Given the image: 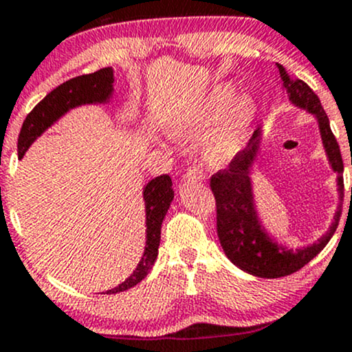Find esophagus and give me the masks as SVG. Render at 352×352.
<instances>
[{
  "mask_svg": "<svg viewBox=\"0 0 352 352\" xmlns=\"http://www.w3.org/2000/svg\"><path fill=\"white\" fill-rule=\"evenodd\" d=\"M190 180H205L204 172L197 167H190L184 175V182H190Z\"/></svg>",
  "mask_w": 352,
  "mask_h": 352,
  "instance_id": "34e87169",
  "label": "esophagus"
}]
</instances>
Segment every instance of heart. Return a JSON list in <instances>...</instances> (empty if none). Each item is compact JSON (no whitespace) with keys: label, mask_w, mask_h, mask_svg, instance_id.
<instances>
[{"label":"heart","mask_w":352,"mask_h":352,"mask_svg":"<svg viewBox=\"0 0 352 352\" xmlns=\"http://www.w3.org/2000/svg\"><path fill=\"white\" fill-rule=\"evenodd\" d=\"M256 119V102L250 94L236 98V86L220 82L195 107L172 117L167 132L172 139L195 140L210 129L212 134L204 144V159L208 165H227L243 151Z\"/></svg>","instance_id":"heart-1"}]
</instances>
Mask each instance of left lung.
I'll list each match as a JSON object with an SVG mask.
<instances>
[{
	"label": "left lung",
	"instance_id": "obj_1",
	"mask_svg": "<svg viewBox=\"0 0 352 352\" xmlns=\"http://www.w3.org/2000/svg\"><path fill=\"white\" fill-rule=\"evenodd\" d=\"M278 69L281 76V87L288 94L292 106L308 112L316 120L326 159L331 170L336 173L339 204L329 228L314 243L298 248L281 243L266 228L254 195L252 173L258 155L261 153L265 137L263 129L258 127L248 145L232 160L227 170L215 173L210 180V187L217 200V232L221 248L233 265L258 278H280L292 274L319 254L336 232L341 218V200L344 195V165L341 151L336 137L331 132L329 119L321 106V100L301 79H289L281 64H278Z\"/></svg>",
	"mask_w": 352,
	"mask_h": 352
}]
</instances>
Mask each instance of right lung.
<instances>
[{
  "instance_id": "right-lung-1",
  "label": "right lung",
  "mask_w": 352,
  "mask_h": 352,
  "mask_svg": "<svg viewBox=\"0 0 352 352\" xmlns=\"http://www.w3.org/2000/svg\"><path fill=\"white\" fill-rule=\"evenodd\" d=\"M114 69L104 67L92 74L78 76L66 80L44 98L36 106L23 122L18 137V157L23 159L28 148L38 140L47 129L52 127L60 117H64L72 109L80 106H100L109 104L114 98ZM175 197L172 187V179L168 175L155 177L145 185L142 199L145 205V246L140 261L129 278L104 292V294H116L127 292L140 283L152 270L159 254L160 228L167 215L170 204Z\"/></svg>"
}]
</instances>
